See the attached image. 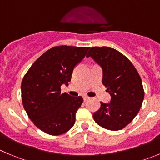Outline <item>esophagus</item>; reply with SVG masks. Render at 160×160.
<instances>
[{
	"label": "esophagus",
	"mask_w": 160,
	"mask_h": 160,
	"mask_svg": "<svg viewBox=\"0 0 160 160\" xmlns=\"http://www.w3.org/2000/svg\"><path fill=\"white\" fill-rule=\"evenodd\" d=\"M89 98H89L88 96H84V97H83V100L87 101V100H88Z\"/></svg>",
	"instance_id": "1"
}]
</instances>
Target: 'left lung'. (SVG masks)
Returning <instances> with one entry per match:
<instances>
[{
  "instance_id": "1",
  "label": "left lung",
  "mask_w": 160,
  "mask_h": 160,
  "mask_svg": "<svg viewBox=\"0 0 160 160\" xmlns=\"http://www.w3.org/2000/svg\"><path fill=\"white\" fill-rule=\"evenodd\" d=\"M92 57L102 68V84L111 96L110 103L101 102L93 114L95 122L108 130H120L138 114L144 98L142 80L132 62L118 50L107 46L92 47Z\"/></svg>"
}]
</instances>
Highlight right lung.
Segmentation results:
<instances>
[{
    "label": "right lung",
    "mask_w": 160,
    "mask_h": 160,
    "mask_svg": "<svg viewBox=\"0 0 160 160\" xmlns=\"http://www.w3.org/2000/svg\"><path fill=\"white\" fill-rule=\"evenodd\" d=\"M89 47L55 46L34 62L21 83L23 106L35 126L50 135L68 132L75 124L76 113L83 102L81 96L61 92L68 85L76 65Z\"/></svg>",
    "instance_id": "obj_1"
}]
</instances>
